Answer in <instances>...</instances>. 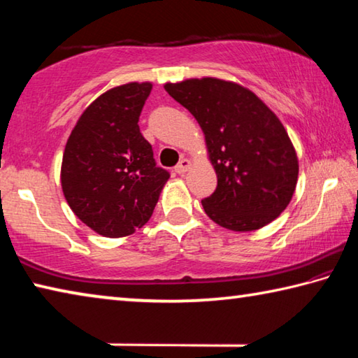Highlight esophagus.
<instances>
[{
    "mask_svg": "<svg viewBox=\"0 0 358 358\" xmlns=\"http://www.w3.org/2000/svg\"><path fill=\"white\" fill-rule=\"evenodd\" d=\"M191 166H192V162L185 157V159H181L178 164H177V167H175V172H177V173H185V172L189 171Z\"/></svg>",
    "mask_w": 358,
    "mask_h": 358,
    "instance_id": "obj_1",
    "label": "esophagus"
}]
</instances>
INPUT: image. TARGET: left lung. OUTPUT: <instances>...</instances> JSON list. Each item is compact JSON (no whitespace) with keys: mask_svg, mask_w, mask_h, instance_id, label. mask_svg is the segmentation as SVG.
<instances>
[{"mask_svg":"<svg viewBox=\"0 0 358 358\" xmlns=\"http://www.w3.org/2000/svg\"><path fill=\"white\" fill-rule=\"evenodd\" d=\"M205 136L217 186L203 199L221 227L250 232L276 220L295 192L299 157L280 118L243 85L216 77L164 85Z\"/></svg>","mask_w":358,"mask_h":358,"instance_id":"8db88e82","label":"left lung"}]
</instances>
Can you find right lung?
<instances>
[{
    "instance_id": "add662e5",
    "label": "right lung",
    "mask_w": 358,
    "mask_h": 358,
    "mask_svg": "<svg viewBox=\"0 0 358 358\" xmlns=\"http://www.w3.org/2000/svg\"><path fill=\"white\" fill-rule=\"evenodd\" d=\"M151 88V82H129L107 90L85 108L66 142V202L102 237H126L145 226L171 177L156 167L137 124Z\"/></svg>"
}]
</instances>
